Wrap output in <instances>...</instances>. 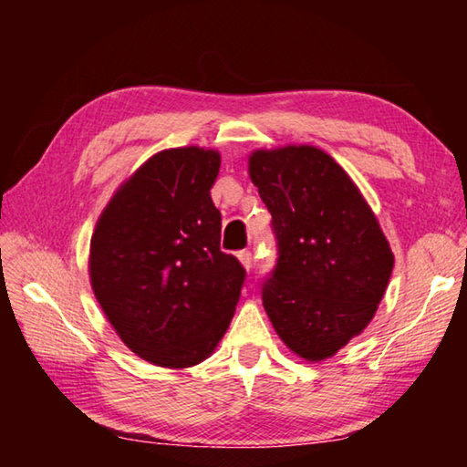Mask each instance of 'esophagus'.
Here are the masks:
<instances>
[{"label": "esophagus", "mask_w": 467, "mask_h": 467, "mask_svg": "<svg viewBox=\"0 0 467 467\" xmlns=\"http://www.w3.org/2000/svg\"><path fill=\"white\" fill-rule=\"evenodd\" d=\"M239 259H241V264L247 267V270H251V267H253V253L251 251H241Z\"/></svg>", "instance_id": "34e87169"}]
</instances>
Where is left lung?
<instances>
[{
    "instance_id": "1",
    "label": "left lung",
    "mask_w": 467,
    "mask_h": 467,
    "mask_svg": "<svg viewBox=\"0 0 467 467\" xmlns=\"http://www.w3.org/2000/svg\"><path fill=\"white\" fill-rule=\"evenodd\" d=\"M249 175L278 249L262 284L265 313L292 352L327 358L373 319L393 270L389 243L357 185L317 148L259 150Z\"/></svg>"
}]
</instances>
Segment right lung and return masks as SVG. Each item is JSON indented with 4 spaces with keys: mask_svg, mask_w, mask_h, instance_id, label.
<instances>
[{
    "mask_svg": "<svg viewBox=\"0 0 467 467\" xmlns=\"http://www.w3.org/2000/svg\"><path fill=\"white\" fill-rule=\"evenodd\" d=\"M218 171L212 150H164L115 193L92 234L94 295L128 348L154 365L208 358L247 278L220 251L223 216L210 197Z\"/></svg>",
    "mask_w": 467,
    "mask_h": 467,
    "instance_id": "1",
    "label": "right lung"
}]
</instances>
